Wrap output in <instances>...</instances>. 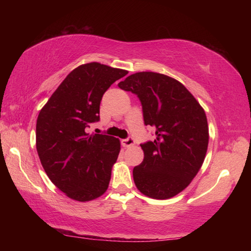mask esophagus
Wrapping results in <instances>:
<instances>
[{
	"label": "esophagus",
	"mask_w": 251,
	"mask_h": 251,
	"mask_svg": "<svg viewBox=\"0 0 251 251\" xmlns=\"http://www.w3.org/2000/svg\"><path fill=\"white\" fill-rule=\"evenodd\" d=\"M134 144H135V142L131 137H128L127 139H123L122 141V145L124 147H130V146H133Z\"/></svg>",
	"instance_id": "1"
}]
</instances>
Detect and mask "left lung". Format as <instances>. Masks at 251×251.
Masks as SVG:
<instances>
[{"mask_svg":"<svg viewBox=\"0 0 251 251\" xmlns=\"http://www.w3.org/2000/svg\"><path fill=\"white\" fill-rule=\"evenodd\" d=\"M118 87L139 97L144 122L156 128L154 142L141 145L144 159L133 169L136 187L154 199L176 196L205 160L209 142L205 110L184 85L165 74L138 72Z\"/></svg>","mask_w":251,"mask_h":251,"instance_id":"8db88e82","label":"left lung"}]
</instances>
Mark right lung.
<instances>
[{
    "mask_svg": "<svg viewBox=\"0 0 251 251\" xmlns=\"http://www.w3.org/2000/svg\"><path fill=\"white\" fill-rule=\"evenodd\" d=\"M128 72L97 62L79 65L50 97L36 121V150L50 181L67 197L90 201L108 188L118 138L88 134L104 93Z\"/></svg>",
    "mask_w": 251,
    "mask_h": 251,
    "instance_id": "obj_1",
    "label": "right lung"
}]
</instances>
